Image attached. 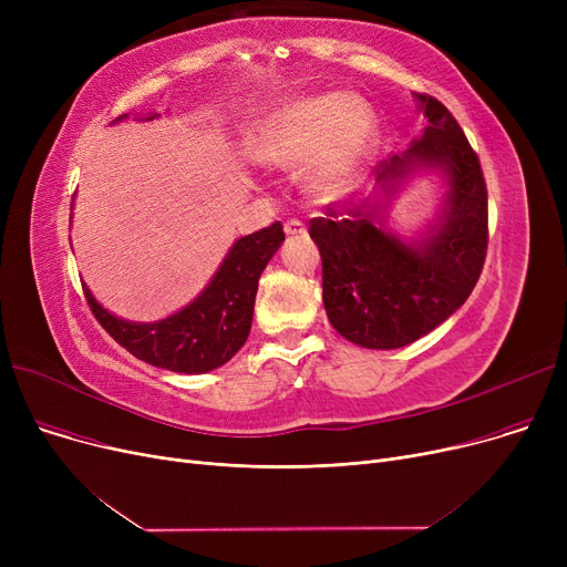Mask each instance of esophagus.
<instances>
[{"mask_svg": "<svg viewBox=\"0 0 567 567\" xmlns=\"http://www.w3.org/2000/svg\"><path fill=\"white\" fill-rule=\"evenodd\" d=\"M285 234L287 236H303L306 234V225L301 220H287L285 223Z\"/></svg>", "mask_w": 567, "mask_h": 567, "instance_id": "1", "label": "esophagus"}]
</instances>
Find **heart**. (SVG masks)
Here are the masks:
<instances>
[{
  "label": "heart",
  "instance_id": "1",
  "mask_svg": "<svg viewBox=\"0 0 567 567\" xmlns=\"http://www.w3.org/2000/svg\"><path fill=\"white\" fill-rule=\"evenodd\" d=\"M377 116L353 92L296 94L259 118L248 140L250 158L271 169L308 163L306 184L317 197L336 199L351 190L372 154Z\"/></svg>",
  "mask_w": 567,
  "mask_h": 567
}]
</instances>
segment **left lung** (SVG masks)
I'll use <instances>...</instances> for the list:
<instances>
[{"label":"left lung","mask_w":567,"mask_h":567,"mask_svg":"<svg viewBox=\"0 0 567 567\" xmlns=\"http://www.w3.org/2000/svg\"><path fill=\"white\" fill-rule=\"evenodd\" d=\"M427 116L421 140L374 167V195L326 206L310 220L321 255L323 308L333 329L365 349H400L464 306L487 255V186L481 161L443 103L415 94ZM415 171H439L446 193L437 220L404 243L384 227L394 193Z\"/></svg>","instance_id":"left-lung-1"}]
</instances>
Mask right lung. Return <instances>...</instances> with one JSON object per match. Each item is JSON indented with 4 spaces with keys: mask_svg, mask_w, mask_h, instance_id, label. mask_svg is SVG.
Segmentation results:
<instances>
[{
    "mask_svg": "<svg viewBox=\"0 0 567 567\" xmlns=\"http://www.w3.org/2000/svg\"><path fill=\"white\" fill-rule=\"evenodd\" d=\"M128 114L114 118L122 122ZM144 122L156 114L142 116ZM285 241L280 223L241 236L195 301L158 321H128L107 312L84 287L86 303L103 329L135 359L184 374L225 365L248 340L259 276Z\"/></svg>",
    "mask_w": 567,
    "mask_h": 567,
    "instance_id": "add662e5",
    "label": "right lung"
}]
</instances>
